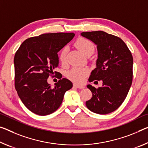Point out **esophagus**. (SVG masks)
I'll return each instance as SVG.
<instances>
[{
	"instance_id": "1",
	"label": "esophagus",
	"mask_w": 148,
	"mask_h": 148,
	"mask_svg": "<svg viewBox=\"0 0 148 148\" xmlns=\"http://www.w3.org/2000/svg\"><path fill=\"white\" fill-rule=\"evenodd\" d=\"M74 87H76V88H79V89H84V88H85L84 86L79 85V84H74Z\"/></svg>"
}]
</instances>
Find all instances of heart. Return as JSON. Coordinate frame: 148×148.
Wrapping results in <instances>:
<instances>
[{
    "instance_id": "b5f03b06",
    "label": "heart",
    "mask_w": 148,
    "mask_h": 148,
    "mask_svg": "<svg viewBox=\"0 0 148 148\" xmlns=\"http://www.w3.org/2000/svg\"><path fill=\"white\" fill-rule=\"evenodd\" d=\"M75 46L84 55L92 52L94 51V45L89 39L83 37H80L77 39L75 43ZM68 53V48L64 47L60 51L59 54V60L62 64H64L66 60V55ZM89 70L87 68L74 67L68 72L67 76L71 80L76 83H82L85 79L86 77L88 74Z\"/></svg>"
}]
</instances>
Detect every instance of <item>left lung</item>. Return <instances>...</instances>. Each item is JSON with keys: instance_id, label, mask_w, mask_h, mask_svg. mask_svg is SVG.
I'll list each match as a JSON object with an SVG mask.
<instances>
[{"instance_id": "obj_1", "label": "left lung", "mask_w": 148, "mask_h": 148, "mask_svg": "<svg viewBox=\"0 0 148 148\" xmlns=\"http://www.w3.org/2000/svg\"><path fill=\"white\" fill-rule=\"evenodd\" d=\"M97 45L96 68L92 70L89 82L101 80L102 87L87 86L92 97L86 102L89 110L106 114L121 106L132 82L133 57L128 47L121 38L103 31L81 33Z\"/></svg>"}]
</instances>
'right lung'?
Segmentation results:
<instances>
[{
  "label": "right lung",
  "mask_w": 148,
  "mask_h": 148,
  "mask_svg": "<svg viewBox=\"0 0 148 148\" xmlns=\"http://www.w3.org/2000/svg\"><path fill=\"white\" fill-rule=\"evenodd\" d=\"M74 33H51L27 39L16 51L14 59L15 88L23 105L30 111L45 116L60 106L72 83L60 79L53 88L47 82L59 60L57 53L74 37Z\"/></svg>",
  "instance_id": "1"
}]
</instances>
